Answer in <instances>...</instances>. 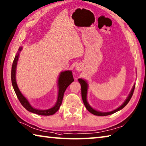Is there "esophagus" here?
<instances>
[{
    "label": "esophagus",
    "instance_id": "1",
    "mask_svg": "<svg viewBox=\"0 0 146 146\" xmlns=\"http://www.w3.org/2000/svg\"><path fill=\"white\" fill-rule=\"evenodd\" d=\"M76 70L77 71H80V67L79 66H76Z\"/></svg>",
    "mask_w": 146,
    "mask_h": 146
}]
</instances>
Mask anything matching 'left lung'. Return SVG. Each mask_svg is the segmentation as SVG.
I'll return each mask as SVG.
<instances>
[{
    "mask_svg": "<svg viewBox=\"0 0 146 146\" xmlns=\"http://www.w3.org/2000/svg\"><path fill=\"white\" fill-rule=\"evenodd\" d=\"M78 80L79 82V83H80L81 85L82 98V100H83V102H84L85 107H86L87 110H88L89 112H91V113H92V114H94L95 115H99V116H106V115H111L113 113L117 112V111H119V110L123 109V108L125 107L127 104H128V102H129V100H130L132 95H133V93L135 87V84H134L133 86V87H132V89L131 90L130 92H129V94L128 96V97L126 98V100L124 101V103L120 106V107H119L118 108H116V109L113 110L112 111H110V112H100V111L96 110V109H94V108H92L91 106L89 104L88 102H87V90H88V84H87V81L86 80H84V79H82V78H79Z\"/></svg>",
    "mask_w": 146,
    "mask_h": 146,
    "instance_id": "left-lung-1",
    "label": "left lung"
}]
</instances>
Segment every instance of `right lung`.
<instances>
[{
    "instance_id": "1",
    "label": "right lung",
    "mask_w": 146,
    "mask_h": 146,
    "mask_svg": "<svg viewBox=\"0 0 146 146\" xmlns=\"http://www.w3.org/2000/svg\"><path fill=\"white\" fill-rule=\"evenodd\" d=\"M22 48L23 47L20 46L19 48V49H18L17 54H16L14 60H13L11 68V82L13 89H14V91L16 94H17V98L18 100H19L21 104L23 105V107H24L26 110H27L29 112L36 113V114L41 115H51L54 114V113L59 109L60 105L62 104L63 96H64V93L66 88H67V87L74 81L72 71L71 70H67L62 71V72L60 73L57 83V99L54 106H53L52 107L46 110L37 109V108L33 107V106L31 105V103H29L28 100L22 94V92L20 91L19 88H18L17 83V80H16V71H17V62L18 60V58H19L20 53L22 51Z\"/></svg>"
}]
</instances>
